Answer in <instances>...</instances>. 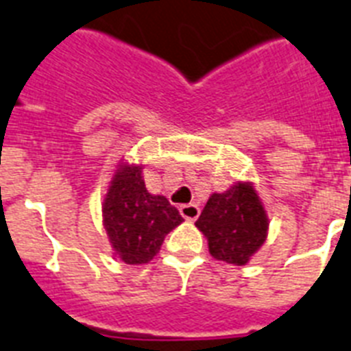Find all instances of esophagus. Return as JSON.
Listing matches in <instances>:
<instances>
[{
    "mask_svg": "<svg viewBox=\"0 0 351 351\" xmlns=\"http://www.w3.org/2000/svg\"><path fill=\"white\" fill-rule=\"evenodd\" d=\"M179 212L183 215L186 221H195L199 217V206L197 204H183V206H179Z\"/></svg>",
    "mask_w": 351,
    "mask_h": 351,
    "instance_id": "1",
    "label": "esophagus"
}]
</instances>
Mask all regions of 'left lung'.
<instances>
[{
    "label": "left lung",
    "mask_w": 351,
    "mask_h": 351,
    "mask_svg": "<svg viewBox=\"0 0 351 351\" xmlns=\"http://www.w3.org/2000/svg\"><path fill=\"white\" fill-rule=\"evenodd\" d=\"M195 226L214 259L245 266L265 245L270 219L254 183L235 181L223 193L210 195Z\"/></svg>",
    "instance_id": "1"
}]
</instances>
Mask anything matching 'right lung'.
I'll use <instances>...</instances> for the list:
<instances>
[{"mask_svg": "<svg viewBox=\"0 0 351 351\" xmlns=\"http://www.w3.org/2000/svg\"><path fill=\"white\" fill-rule=\"evenodd\" d=\"M141 162L119 159L108 181L101 212L114 259L147 265L159 254L165 235L183 223L165 195L145 186Z\"/></svg>", "mask_w": 351, "mask_h": 351, "instance_id": "obj_1", "label": "right lung"}]
</instances>
